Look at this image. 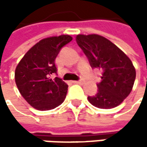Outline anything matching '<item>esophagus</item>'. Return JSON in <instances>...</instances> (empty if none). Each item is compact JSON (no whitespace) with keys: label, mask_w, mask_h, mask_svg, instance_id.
<instances>
[{"label":"esophagus","mask_w":147,"mask_h":147,"mask_svg":"<svg viewBox=\"0 0 147 147\" xmlns=\"http://www.w3.org/2000/svg\"><path fill=\"white\" fill-rule=\"evenodd\" d=\"M74 82H75V83H77V84H82V83H83V80H79V81H75Z\"/></svg>","instance_id":"1"}]
</instances>
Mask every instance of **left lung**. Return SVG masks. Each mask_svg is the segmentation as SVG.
I'll list each match as a JSON object with an SVG mask.
<instances>
[{
	"label": "left lung",
	"instance_id": "left-lung-1",
	"mask_svg": "<svg viewBox=\"0 0 147 147\" xmlns=\"http://www.w3.org/2000/svg\"><path fill=\"white\" fill-rule=\"evenodd\" d=\"M76 40L91 67L102 71L98 92L88 96V101L100 109L119 105L132 91L136 76L132 61L120 48L100 35H77Z\"/></svg>",
	"mask_w": 147,
	"mask_h": 147
}]
</instances>
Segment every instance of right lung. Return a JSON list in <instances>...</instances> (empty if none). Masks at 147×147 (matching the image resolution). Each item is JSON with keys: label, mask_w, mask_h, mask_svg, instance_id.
<instances>
[{"label": "right lung", "mask_w": 147, "mask_h": 147, "mask_svg": "<svg viewBox=\"0 0 147 147\" xmlns=\"http://www.w3.org/2000/svg\"><path fill=\"white\" fill-rule=\"evenodd\" d=\"M72 41L69 35L51 36L34 45L22 58L15 70V82L24 99L39 111L56 108L64 102L68 85L59 77L55 59L60 49Z\"/></svg>", "instance_id": "right-lung-1"}]
</instances>
